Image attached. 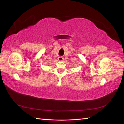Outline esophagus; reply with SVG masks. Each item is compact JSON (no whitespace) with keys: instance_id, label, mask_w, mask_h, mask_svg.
<instances>
[{"instance_id":"34e87169","label":"esophagus","mask_w":124,"mask_h":124,"mask_svg":"<svg viewBox=\"0 0 124 124\" xmlns=\"http://www.w3.org/2000/svg\"><path fill=\"white\" fill-rule=\"evenodd\" d=\"M58 60L59 61H63L64 60V58L63 57H61V56H60V57H58Z\"/></svg>"}]
</instances>
